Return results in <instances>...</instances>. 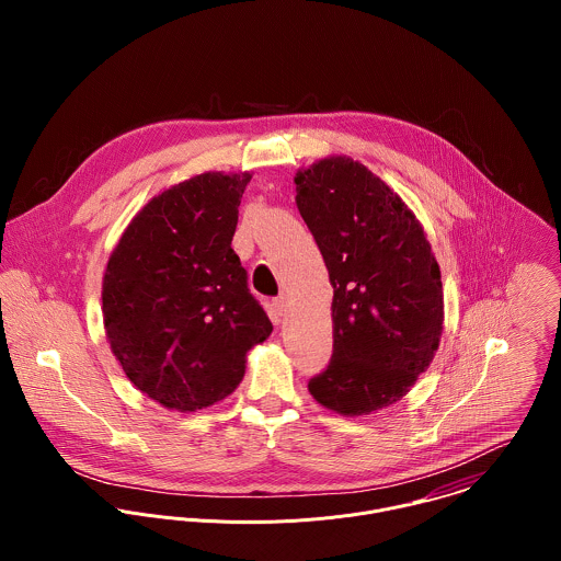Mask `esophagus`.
I'll list each match as a JSON object with an SVG mask.
<instances>
[{
	"label": "esophagus",
	"mask_w": 561,
	"mask_h": 561,
	"mask_svg": "<svg viewBox=\"0 0 561 561\" xmlns=\"http://www.w3.org/2000/svg\"><path fill=\"white\" fill-rule=\"evenodd\" d=\"M287 307H289V298H287V296H278V298L274 300V309H276L278 316H285V313H287Z\"/></svg>",
	"instance_id": "obj_1"
}]
</instances>
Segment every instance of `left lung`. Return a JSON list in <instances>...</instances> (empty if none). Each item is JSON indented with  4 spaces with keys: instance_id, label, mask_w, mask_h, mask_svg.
<instances>
[{
    "instance_id": "left-lung-1",
    "label": "left lung",
    "mask_w": 561,
    "mask_h": 561,
    "mask_svg": "<svg viewBox=\"0 0 561 561\" xmlns=\"http://www.w3.org/2000/svg\"><path fill=\"white\" fill-rule=\"evenodd\" d=\"M294 183L332 285V358L309 393L336 414H371L400 401L438 350V261L416 216L360 161L330 156Z\"/></svg>"
}]
</instances>
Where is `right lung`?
Segmentation results:
<instances>
[{"mask_svg":"<svg viewBox=\"0 0 561 561\" xmlns=\"http://www.w3.org/2000/svg\"><path fill=\"white\" fill-rule=\"evenodd\" d=\"M252 172H203L153 196L103 274V325L125 376L168 410L229 398L272 334L231 248Z\"/></svg>","mask_w":561,"mask_h":561,"instance_id":"add662e5","label":"right lung"}]
</instances>
